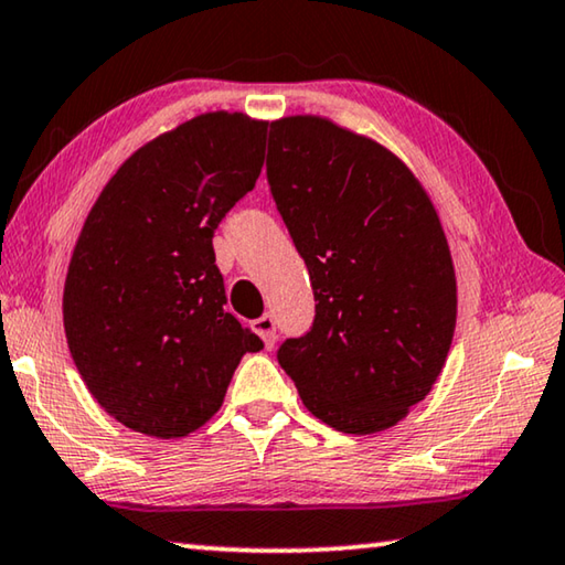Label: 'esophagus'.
<instances>
[{
    "label": "esophagus",
    "instance_id": "34e87169",
    "mask_svg": "<svg viewBox=\"0 0 565 565\" xmlns=\"http://www.w3.org/2000/svg\"><path fill=\"white\" fill-rule=\"evenodd\" d=\"M253 330L260 335V340L265 343V348L275 345V318L273 316H263L253 320Z\"/></svg>",
    "mask_w": 565,
    "mask_h": 565
}]
</instances>
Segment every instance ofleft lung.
<instances>
[{
	"instance_id": "8db88e82",
	"label": "left lung",
	"mask_w": 565,
	"mask_h": 565,
	"mask_svg": "<svg viewBox=\"0 0 565 565\" xmlns=\"http://www.w3.org/2000/svg\"><path fill=\"white\" fill-rule=\"evenodd\" d=\"M267 182L316 292L312 330L277 360L330 428H393L436 385L456 332L436 205L401 157L318 115L270 125Z\"/></svg>"
}]
</instances>
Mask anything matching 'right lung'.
I'll return each mask as SVG.
<instances>
[{
    "mask_svg": "<svg viewBox=\"0 0 565 565\" xmlns=\"http://www.w3.org/2000/svg\"><path fill=\"white\" fill-rule=\"evenodd\" d=\"M265 132L225 109L188 119L129 154L82 225L64 332L87 391L129 430L190 436L263 348L225 310L212 235L260 178Z\"/></svg>",
    "mask_w": 565,
    "mask_h": 565,
    "instance_id": "1",
    "label": "right lung"
}]
</instances>
